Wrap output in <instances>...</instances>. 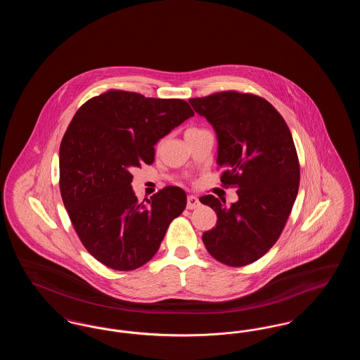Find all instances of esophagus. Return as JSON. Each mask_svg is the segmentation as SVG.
Masks as SVG:
<instances>
[{"label": "esophagus", "mask_w": 360, "mask_h": 360, "mask_svg": "<svg viewBox=\"0 0 360 360\" xmlns=\"http://www.w3.org/2000/svg\"><path fill=\"white\" fill-rule=\"evenodd\" d=\"M201 205V202H200V200H198V197H195V195H188V209H195V207H198V206Z\"/></svg>", "instance_id": "34e87169"}]
</instances>
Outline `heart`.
Returning a JSON list of instances; mask_svg holds the SVG:
<instances>
[{
	"instance_id": "obj_1",
	"label": "heart",
	"mask_w": 360,
	"mask_h": 360,
	"mask_svg": "<svg viewBox=\"0 0 360 360\" xmlns=\"http://www.w3.org/2000/svg\"><path fill=\"white\" fill-rule=\"evenodd\" d=\"M190 131H195V128H191V129H188L186 132H190Z\"/></svg>"
}]
</instances>
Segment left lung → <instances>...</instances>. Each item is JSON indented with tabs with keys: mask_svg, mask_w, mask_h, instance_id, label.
Segmentation results:
<instances>
[{
	"mask_svg": "<svg viewBox=\"0 0 360 360\" xmlns=\"http://www.w3.org/2000/svg\"><path fill=\"white\" fill-rule=\"evenodd\" d=\"M213 127L224 185L238 188L231 206L214 195L200 201L217 214L202 235L207 252L240 267L263 257L279 238L300 186V165L290 129L269 101L236 91L188 100Z\"/></svg>",
	"mask_w": 360,
	"mask_h": 360,
	"instance_id": "left-lung-1",
	"label": "left lung"
}]
</instances>
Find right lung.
<instances>
[{
    "instance_id": "right-lung-1",
    "label": "right lung",
    "mask_w": 360,
    "mask_h": 360,
    "mask_svg": "<svg viewBox=\"0 0 360 360\" xmlns=\"http://www.w3.org/2000/svg\"><path fill=\"white\" fill-rule=\"evenodd\" d=\"M194 116L184 100L109 90L74 115L59 150L60 194L86 250L105 266L131 271L154 257L186 193L167 186L139 204L132 170L153 163L162 137Z\"/></svg>"
}]
</instances>
